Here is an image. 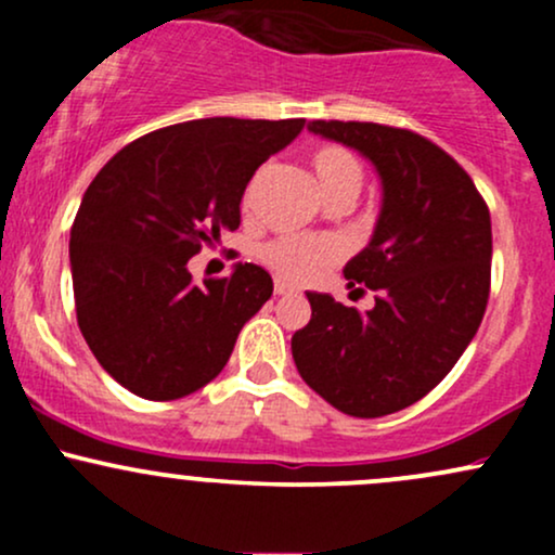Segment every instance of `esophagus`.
<instances>
[{
	"label": "esophagus",
	"mask_w": 555,
	"mask_h": 555,
	"mask_svg": "<svg viewBox=\"0 0 555 555\" xmlns=\"http://www.w3.org/2000/svg\"><path fill=\"white\" fill-rule=\"evenodd\" d=\"M292 292H295V286L282 282V279H276V284H273V295L284 297V295H292Z\"/></svg>",
	"instance_id": "1"
}]
</instances>
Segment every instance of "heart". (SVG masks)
<instances>
[{"label": "heart", "mask_w": 555, "mask_h": 555, "mask_svg": "<svg viewBox=\"0 0 555 555\" xmlns=\"http://www.w3.org/2000/svg\"><path fill=\"white\" fill-rule=\"evenodd\" d=\"M310 169H313L318 188L326 201H334V197H352L354 201V195L360 193L362 164L344 145H318L310 154ZM339 258L341 245L328 237L286 234V237H276L260 247V260L286 282H308Z\"/></svg>", "instance_id": "heart-1"}]
</instances>
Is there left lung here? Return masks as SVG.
<instances>
[{
  "instance_id": "1",
  "label": "left lung",
  "mask_w": 555,
  "mask_h": 555,
  "mask_svg": "<svg viewBox=\"0 0 555 555\" xmlns=\"http://www.w3.org/2000/svg\"><path fill=\"white\" fill-rule=\"evenodd\" d=\"M315 135L360 151L384 203L371 245L344 276L375 292V308L308 292L310 323L292 336L302 380L352 417L415 404L446 378L480 328L493 234L475 182L443 149L401 127L315 119Z\"/></svg>"
}]
</instances>
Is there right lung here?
Instances as JSON below:
<instances>
[{"mask_svg":"<svg viewBox=\"0 0 555 555\" xmlns=\"http://www.w3.org/2000/svg\"><path fill=\"white\" fill-rule=\"evenodd\" d=\"M305 119L211 117L132 140L88 184L69 232L75 313L106 373L151 401L182 399L224 371L271 297L269 271L193 282L188 260L240 227L247 182Z\"/></svg>","mask_w":555,"mask_h":555,"instance_id":"1","label":"right lung"}]
</instances>
